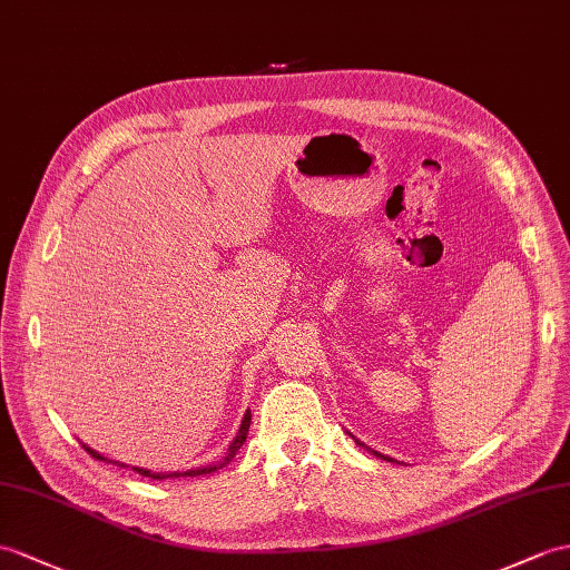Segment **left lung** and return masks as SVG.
Wrapping results in <instances>:
<instances>
[{
    "label": "left lung",
    "mask_w": 570,
    "mask_h": 570,
    "mask_svg": "<svg viewBox=\"0 0 570 570\" xmlns=\"http://www.w3.org/2000/svg\"><path fill=\"white\" fill-rule=\"evenodd\" d=\"M348 435H351V433H348ZM351 438H353V435H351ZM353 440H355V438H353ZM355 442H357V445H360V448H365V450H367L370 454H374V456H377V460H384V462H394V460H392V456H386V454H380L377 450H372V448H367V445H365V442H360V440H355Z\"/></svg>",
    "instance_id": "8db88e82"
}]
</instances>
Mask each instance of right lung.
Listing matches in <instances>:
<instances>
[{
	"label": "right lung",
	"mask_w": 570,
	"mask_h": 570,
	"mask_svg": "<svg viewBox=\"0 0 570 570\" xmlns=\"http://www.w3.org/2000/svg\"><path fill=\"white\" fill-rule=\"evenodd\" d=\"M248 423H252V411H246L244 413V421H242V425H239V433L234 435V440L229 442V448H227V454L222 456V462H217V464H207V466H198V469H188V471H149V469H142V466H132L137 474H142V476H151V479H178V476H203V474H213V471H217V469H222L225 464H229L232 462V456L239 452V448L244 445L246 442V433H248ZM85 450L94 456V460H99V462H110V460H106L104 454H99L96 450H91V448H87L85 445ZM110 464H118V466H125L122 462H110Z\"/></svg>",
	"instance_id": "right-lung-1"
}]
</instances>
